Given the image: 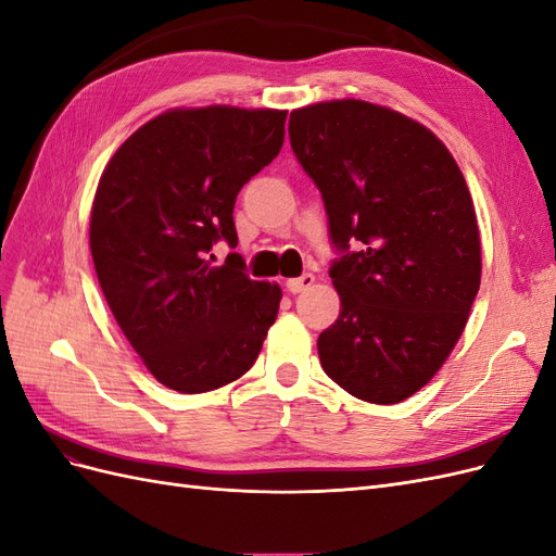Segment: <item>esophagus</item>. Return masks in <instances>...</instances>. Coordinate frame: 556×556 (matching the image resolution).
<instances>
[{
    "instance_id": "1",
    "label": "esophagus",
    "mask_w": 556,
    "mask_h": 556,
    "mask_svg": "<svg viewBox=\"0 0 556 556\" xmlns=\"http://www.w3.org/2000/svg\"><path fill=\"white\" fill-rule=\"evenodd\" d=\"M313 282H315V276H313V274H304V276H299V278H290L285 285H288V290H290L292 294H299V292L308 290Z\"/></svg>"
}]
</instances>
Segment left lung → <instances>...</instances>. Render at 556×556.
Returning a JSON list of instances; mask_svg holds the SVG:
<instances>
[{
    "mask_svg": "<svg viewBox=\"0 0 556 556\" xmlns=\"http://www.w3.org/2000/svg\"><path fill=\"white\" fill-rule=\"evenodd\" d=\"M290 141L343 252L329 268L341 313L319 333V364L352 396L399 403L445 364L480 290L464 174L422 123L362 99L294 109Z\"/></svg>",
    "mask_w": 556,
    "mask_h": 556,
    "instance_id": "left-lung-1",
    "label": "left lung"
}]
</instances>
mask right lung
Returning <instances> with one entry per match:
<instances>
[{
  "instance_id": "1",
  "label": "right lung",
  "mask_w": 556,
  "mask_h": 556,
  "mask_svg": "<svg viewBox=\"0 0 556 556\" xmlns=\"http://www.w3.org/2000/svg\"><path fill=\"white\" fill-rule=\"evenodd\" d=\"M278 109H169L115 150L90 213L99 285L150 374L180 394L213 392L255 364L276 323L280 285L252 280L233 204L282 148Z\"/></svg>"
}]
</instances>
